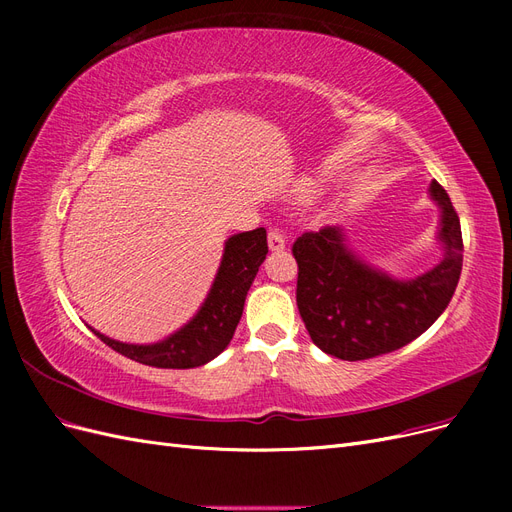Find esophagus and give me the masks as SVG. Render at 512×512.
Here are the masks:
<instances>
[{
    "mask_svg": "<svg viewBox=\"0 0 512 512\" xmlns=\"http://www.w3.org/2000/svg\"><path fill=\"white\" fill-rule=\"evenodd\" d=\"M286 247V239L280 230H271L269 232V250L271 252H282Z\"/></svg>",
    "mask_w": 512,
    "mask_h": 512,
    "instance_id": "esophagus-1",
    "label": "esophagus"
}]
</instances>
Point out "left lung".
I'll return each instance as SVG.
<instances>
[{"label": "left lung", "instance_id": "8db88e82", "mask_svg": "<svg viewBox=\"0 0 512 512\" xmlns=\"http://www.w3.org/2000/svg\"><path fill=\"white\" fill-rule=\"evenodd\" d=\"M429 196L440 209L438 265L416 277H393L356 254L342 226L305 232L292 245L299 265L297 305L312 342L342 361L404 348L451 303L463 265L459 218L438 181Z\"/></svg>", "mask_w": 512, "mask_h": 512}]
</instances>
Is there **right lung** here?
I'll return each instance as SVG.
<instances>
[{"instance_id":"1","label":"right lung","mask_w":512,"mask_h":512,"mask_svg":"<svg viewBox=\"0 0 512 512\" xmlns=\"http://www.w3.org/2000/svg\"><path fill=\"white\" fill-rule=\"evenodd\" d=\"M267 230L256 228L232 235L224 243L218 273L198 312L181 329L153 344H126L94 331L106 346L151 367L190 369L200 367L222 354L235 335L243 314L247 290L258 267L267 258Z\"/></svg>"}]
</instances>
